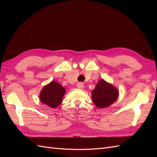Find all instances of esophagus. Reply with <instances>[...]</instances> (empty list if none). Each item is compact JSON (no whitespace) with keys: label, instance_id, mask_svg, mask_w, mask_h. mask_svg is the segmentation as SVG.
Instances as JSON below:
<instances>
[{"label":"esophagus","instance_id":"1","mask_svg":"<svg viewBox=\"0 0 157 157\" xmlns=\"http://www.w3.org/2000/svg\"><path fill=\"white\" fill-rule=\"evenodd\" d=\"M77 86L79 89H82V88H83L84 87V84L82 82H78L77 84Z\"/></svg>","mask_w":157,"mask_h":157}]
</instances>
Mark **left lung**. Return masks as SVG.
Returning a JSON list of instances; mask_svg holds the SVG:
<instances>
[{
	"label": "left lung",
	"instance_id": "obj_1",
	"mask_svg": "<svg viewBox=\"0 0 157 157\" xmlns=\"http://www.w3.org/2000/svg\"><path fill=\"white\" fill-rule=\"evenodd\" d=\"M92 101L98 108H104L111 105L115 102L118 96V90L101 80L92 92Z\"/></svg>",
	"mask_w": 157,
	"mask_h": 157
}]
</instances>
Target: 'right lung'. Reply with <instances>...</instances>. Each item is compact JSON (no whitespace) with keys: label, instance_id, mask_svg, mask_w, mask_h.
I'll use <instances>...</instances> for the list:
<instances>
[{"label":"right lung","instance_id":"1","mask_svg":"<svg viewBox=\"0 0 157 157\" xmlns=\"http://www.w3.org/2000/svg\"><path fill=\"white\" fill-rule=\"evenodd\" d=\"M65 89L56 81H52L45 86L40 94V99L42 103L52 108H56L62 102Z\"/></svg>","mask_w":157,"mask_h":157}]
</instances>
